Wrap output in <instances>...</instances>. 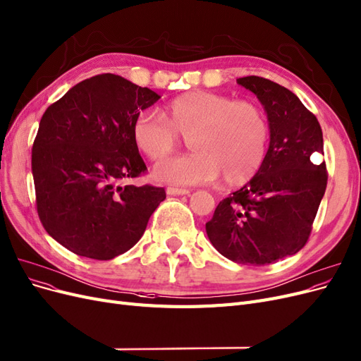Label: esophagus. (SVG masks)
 Wrapping results in <instances>:
<instances>
[{
    "label": "esophagus",
    "mask_w": 361,
    "mask_h": 361,
    "mask_svg": "<svg viewBox=\"0 0 361 361\" xmlns=\"http://www.w3.org/2000/svg\"><path fill=\"white\" fill-rule=\"evenodd\" d=\"M167 194H169V195H186V194H190V190H185V188H173V186H169V188H167Z\"/></svg>",
    "instance_id": "34e87169"
}]
</instances>
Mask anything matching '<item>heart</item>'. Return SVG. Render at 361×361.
Returning a JSON list of instances; mask_svg holds the SVG:
<instances>
[{
	"label": "heart",
	"instance_id": "obj_1",
	"mask_svg": "<svg viewBox=\"0 0 361 361\" xmlns=\"http://www.w3.org/2000/svg\"><path fill=\"white\" fill-rule=\"evenodd\" d=\"M166 114L142 110L133 122V140L149 159L169 157L188 137L194 152L161 161L154 179L171 185L216 180L245 185L263 167L270 128L263 109L252 102L209 91L182 94L167 104Z\"/></svg>",
	"mask_w": 361,
	"mask_h": 361
}]
</instances>
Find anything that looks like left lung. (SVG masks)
I'll return each instance as SVG.
<instances>
[{
	"label": "left lung",
	"mask_w": 361,
	"mask_h": 361,
	"mask_svg": "<svg viewBox=\"0 0 361 361\" xmlns=\"http://www.w3.org/2000/svg\"><path fill=\"white\" fill-rule=\"evenodd\" d=\"M263 104L270 143L263 167L224 198L206 222L216 251L234 263L264 266L306 245L327 186L322 131L314 114L290 90L258 76L238 79Z\"/></svg>",
	"instance_id": "8db88e82"
}]
</instances>
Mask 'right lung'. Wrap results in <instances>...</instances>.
<instances>
[{
	"instance_id": "obj_1",
	"label": "right lung",
	"mask_w": 361,
	"mask_h": 361,
	"mask_svg": "<svg viewBox=\"0 0 361 361\" xmlns=\"http://www.w3.org/2000/svg\"><path fill=\"white\" fill-rule=\"evenodd\" d=\"M159 98L106 73L74 85L46 109L31 158L37 212L68 251L94 259L127 252L164 202V188L119 185L147 170L133 122Z\"/></svg>"
}]
</instances>
